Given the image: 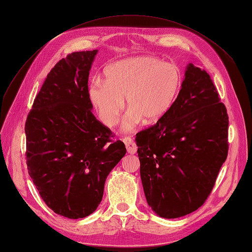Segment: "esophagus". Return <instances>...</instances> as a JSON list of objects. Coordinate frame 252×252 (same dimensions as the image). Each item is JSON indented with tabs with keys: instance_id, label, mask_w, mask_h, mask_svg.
I'll return each mask as SVG.
<instances>
[{
	"instance_id": "34e87169",
	"label": "esophagus",
	"mask_w": 252,
	"mask_h": 252,
	"mask_svg": "<svg viewBox=\"0 0 252 252\" xmlns=\"http://www.w3.org/2000/svg\"><path fill=\"white\" fill-rule=\"evenodd\" d=\"M123 142H124V144L126 145V148H127V152H128V154L134 155L135 152H136V150H138V147H136V145H135V143L132 141V139H130V138H125V139L123 140Z\"/></svg>"
}]
</instances>
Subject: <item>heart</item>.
<instances>
[{
  "mask_svg": "<svg viewBox=\"0 0 252 252\" xmlns=\"http://www.w3.org/2000/svg\"><path fill=\"white\" fill-rule=\"evenodd\" d=\"M105 80L91 81L88 95L102 123L114 127L125 102L129 108L123 121L124 131H132L144 121L162 120L177 97L181 84L180 68L154 56H136L118 61L106 68Z\"/></svg>",
  "mask_w": 252,
  "mask_h": 252,
  "instance_id": "heart-1",
  "label": "heart"
}]
</instances>
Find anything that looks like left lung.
I'll use <instances>...</instances> for the list:
<instances>
[{
	"instance_id": "obj_1",
	"label": "left lung",
	"mask_w": 252,
	"mask_h": 252,
	"mask_svg": "<svg viewBox=\"0 0 252 252\" xmlns=\"http://www.w3.org/2000/svg\"><path fill=\"white\" fill-rule=\"evenodd\" d=\"M228 123L209 74L188 63L168 113L135 138L144 193L157 216L177 219L204 204L226 161Z\"/></svg>"
}]
</instances>
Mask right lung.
I'll return each mask as SVG.
<instances>
[{"instance_id":"1","label":"right lung","mask_w":252,"mask_h":252,"mask_svg":"<svg viewBox=\"0 0 252 252\" xmlns=\"http://www.w3.org/2000/svg\"><path fill=\"white\" fill-rule=\"evenodd\" d=\"M97 51L73 52L57 63L25 124L30 178L48 207L68 219L95 211L106 179L126 154L91 112L88 78Z\"/></svg>"}]
</instances>
